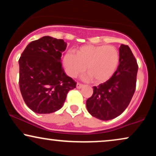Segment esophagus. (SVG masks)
Wrapping results in <instances>:
<instances>
[{
  "mask_svg": "<svg viewBox=\"0 0 156 156\" xmlns=\"http://www.w3.org/2000/svg\"><path fill=\"white\" fill-rule=\"evenodd\" d=\"M83 86H84V85L80 84V83H78L76 84V88H78V89H80V88H82Z\"/></svg>",
  "mask_w": 156,
  "mask_h": 156,
  "instance_id": "34e87169",
  "label": "esophagus"
}]
</instances>
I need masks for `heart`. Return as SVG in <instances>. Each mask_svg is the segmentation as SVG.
<instances>
[{
	"mask_svg": "<svg viewBox=\"0 0 156 156\" xmlns=\"http://www.w3.org/2000/svg\"><path fill=\"white\" fill-rule=\"evenodd\" d=\"M119 62V51L111 45H84L77 50L76 55L68 52L63 58V65L69 76L75 78L87 69L89 78L96 83L109 80Z\"/></svg>",
	"mask_w": 156,
	"mask_h": 156,
	"instance_id": "heart-1",
	"label": "heart"
}]
</instances>
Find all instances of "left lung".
<instances>
[{"label": "left lung", "mask_w": 156, "mask_h": 156, "mask_svg": "<svg viewBox=\"0 0 156 156\" xmlns=\"http://www.w3.org/2000/svg\"><path fill=\"white\" fill-rule=\"evenodd\" d=\"M119 64L109 80L94 86L91 97L86 101V108L93 117L110 120L126 109L134 95L138 70L137 61L127 45L121 44Z\"/></svg>", "instance_id": "obj_1"}]
</instances>
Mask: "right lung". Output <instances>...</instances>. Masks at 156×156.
I'll use <instances>...</instances> for the list:
<instances>
[{"label":"right lung","mask_w":156,"mask_h":156,"mask_svg":"<svg viewBox=\"0 0 156 156\" xmlns=\"http://www.w3.org/2000/svg\"><path fill=\"white\" fill-rule=\"evenodd\" d=\"M67 43L45 36L27 45L19 60V87L27 106L37 114L62 108L76 83L67 76L61 63Z\"/></svg>","instance_id":"1"}]
</instances>
